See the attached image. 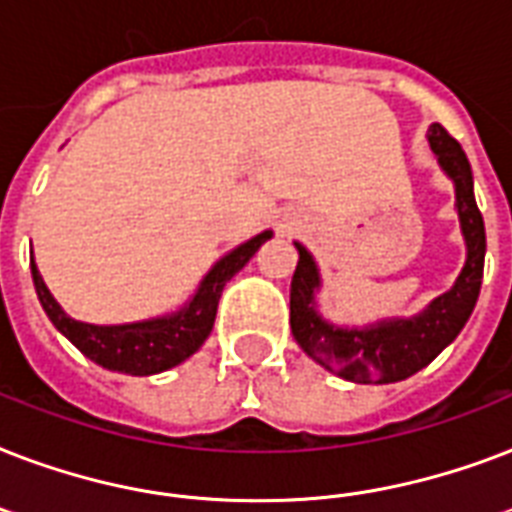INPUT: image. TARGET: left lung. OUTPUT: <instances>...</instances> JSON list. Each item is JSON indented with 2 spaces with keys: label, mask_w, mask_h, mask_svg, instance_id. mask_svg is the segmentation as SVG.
Returning <instances> with one entry per match:
<instances>
[{
  "label": "left lung",
  "mask_w": 512,
  "mask_h": 512,
  "mask_svg": "<svg viewBox=\"0 0 512 512\" xmlns=\"http://www.w3.org/2000/svg\"><path fill=\"white\" fill-rule=\"evenodd\" d=\"M428 143L438 167L454 183V209L465 239V265L449 292L430 300L420 313L406 319L340 327L321 316L316 303L321 289L319 263L300 241H295L300 260L289 289V327L297 345L316 364L345 380L385 385L412 377L460 335L476 308L484 279L486 231L473 193V170L460 143L441 124H430Z\"/></svg>",
  "instance_id": "1"
}]
</instances>
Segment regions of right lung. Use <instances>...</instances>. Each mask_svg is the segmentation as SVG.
Here are the masks:
<instances>
[{"instance_id":"add662e5","label":"right lung","mask_w":512,"mask_h":512,"mask_svg":"<svg viewBox=\"0 0 512 512\" xmlns=\"http://www.w3.org/2000/svg\"><path fill=\"white\" fill-rule=\"evenodd\" d=\"M271 236L273 231L257 233L220 257L204 273L196 292L177 311L156 316V319L130 321V324H87V321L71 319L44 284L42 273L34 263V252H31V276H34L36 297L47 319L74 348L82 350L84 356L103 369L132 374V377H148V374L167 372L172 366L183 364L185 358H191L204 345L215 324L223 287Z\"/></svg>"}]
</instances>
